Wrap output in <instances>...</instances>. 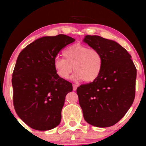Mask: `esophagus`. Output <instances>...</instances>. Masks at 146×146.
Here are the masks:
<instances>
[{
	"label": "esophagus",
	"mask_w": 146,
	"mask_h": 146,
	"mask_svg": "<svg viewBox=\"0 0 146 146\" xmlns=\"http://www.w3.org/2000/svg\"><path fill=\"white\" fill-rule=\"evenodd\" d=\"M78 85H76V84H73V90H74V91L76 90V88H77V87H78Z\"/></svg>",
	"instance_id": "obj_1"
}]
</instances>
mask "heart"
Returning <instances> with one entry per match:
<instances>
[{"instance_id":"heart-1","label":"heart","mask_w":146,"mask_h":146,"mask_svg":"<svg viewBox=\"0 0 146 146\" xmlns=\"http://www.w3.org/2000/svg\"><path fill=\"white\" fill-rule=\"evenodd\" d=\"M64 58H56L54 67L57 75L67 80L74 71L73 78L76 81L92 82L97 79L103 68V58L100 52L80 44L68 46L63 52Z\"/></svg>"}]
</instances>
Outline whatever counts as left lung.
<instances>
[{"instance_id": "left-lung-1", "label": "left lung", "mask_w": 146, "mask_h": 146, "mask_svg": "<svg viewBox=\"0 0 146 146\" xmlns=\"http://www.w3.org/2000/svg\"><path fill=\"white\" fill-rule=\"evenodd\" d=\"M83 41L103 58L98 78L76 89L83 117L98 127L112 126L125 115L134 100L137 70L131 56L115 41L90 35Z\"/></svg>"}]
</instances>
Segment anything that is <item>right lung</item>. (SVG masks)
<instances>
[{"label":"right lung","instance_id":"right-lung-1","mask_svg":"<svg viewBox=\"0 0 146 146\" xmlns=\"http://www.w3.org/2000/svg\"><path fill=\"white\" fill-rule=\"evenodd\" d=\"M75 41L64 35L42 37L19 54L12 78L13 104L18 116L33 129L48 131L60 124L65 97L73 86L57 75L54 62Z\"/></svg>","mask_w":146,"mask_h":146}]
</instances>
